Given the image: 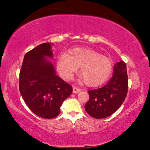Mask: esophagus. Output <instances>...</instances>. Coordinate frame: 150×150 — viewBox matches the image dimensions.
<instances>
[{
  "label": "esophagus",
  "mask_w": 150,
  "mask_h": 150,
  "mask_svg": "<svg viewBox=\"0 0 150 150\" xmlns=\"http://www.w3.org/2000/svg\"><path fill=\"white\" fill-rule=\"evenodd\" d=\"M81 91V89H80V88L75 87V86H74V87H73V93H77Z\"/></svg>",
  "instance_id": "34e87169"
}]
</instances>
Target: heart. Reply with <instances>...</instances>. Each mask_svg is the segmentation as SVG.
<instances>
[{
    "label": "heart",
    "mask_w": 150,
    "mask_h": 150,
    "mask_svg": "<svg viewBox=\"0 0 150 150\" xmlns=\"http://www.w3.org/2000/svg\"><path fill=\"white\" fill-rule=\"evenodd\" d=\"M80 67L85 83L89 86L101 85L112 71L110 59L97 51L87 48H75L69 54L62 52L57 59V68L65 79H71Z\"/></svg>",
    "instance_id": "heart-1"
}]
</instances>
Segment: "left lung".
<instances>
[{"mask_svg":"<svg viewBox=\"0 0 150 150\" xmlns=\"http://www.w3.org/2000/svg\"><path fill=\"white\" fill-rule=\"evenodd\" d=\"M128 88L126 64L121 61L115 64L113 76L106 85L88 91L89 100L85 105L86 112L96 119L106 118L111 115L124 102Z\"/></svg>","mask_w":150,"mask_h":150,"instance_id":"8db88e82","label":"left lung"}]
</instances>
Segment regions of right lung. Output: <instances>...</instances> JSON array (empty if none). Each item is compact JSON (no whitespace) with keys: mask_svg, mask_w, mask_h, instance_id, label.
I'll list each match as a JSON object with an SVG mask.
<instances>
[{"mask_svg":"<svg viewBox=\"0 0 150 150\" xmlns=\"http://www.w3.org/2000/svg\"><path fill=\"white\" fill-rule=\"evenodd\" d=\"M51 43H44L30 50L24 57L20 71L19 89L30 110L45 119L60 113L63 101L72 93V87L56 74L52 62Z\"/></svg>","mask_w":150,"mask_h":150,"instance_id":"1","label":"right lung"}]
</instances>
